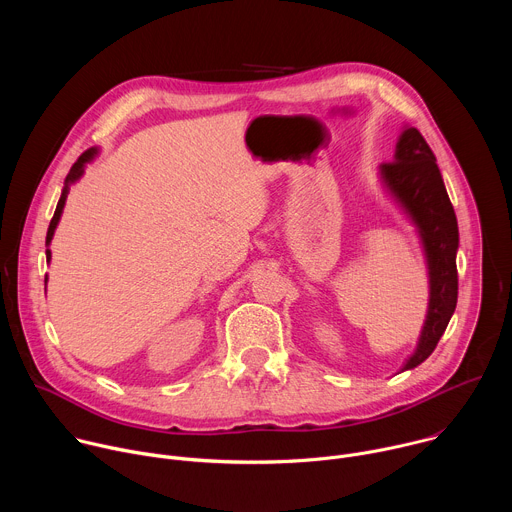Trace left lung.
<instances>
[{
    "instance_id": "1",
    "label": "left lung",
    "mask_w": 512,
    "mask_h": 512,
    "mask_svg": "<svg viewBox=\"0 0 512 512\" xmlns=\"http://www.w3.org/2000/svg\"><path fill=\"white\" fill-rule=\"evenodd\" d=\"M389 196L415 225L429 277V304L417 348L405 360L403 371L415 369L440 342L458 304V221L446 192L440 168L423 135L405 125L393 162L379 166Z\"/></svg>"
}]
</instances>
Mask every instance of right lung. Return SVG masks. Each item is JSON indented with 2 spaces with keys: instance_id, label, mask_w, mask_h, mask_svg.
<instances>
[{
  "instance_id": "add662e5",
  "label": "right lung",
  "mask_w": 512,
  "mask_h": 512,
  "mask_svg": "<svg viewBox=\"0 0 512 512\" xmlns=\"http://www.w3.org/2000/svg\"><path fill=\"white\" fill-rule=\"evenodd\" d=\"M97 154H99V150H97V148H91V150H87L85 154H81V158H79L75 164H72V168H70V172H68V176H66V180H64V188H62L60 200H58V204H56V210H54V216H52V221H50L48 233H46V245H50V241H52V237H54V231H56V227H58V223H60V216H62V210H64V204H66V196H68L70 186L75 184V182L85 174V166H87L89 162H93ZM50 257H52V253H50V249H46V261H48V263H50ZM46 281H48V275H46L44 283H46Z\"/></svg>"
}]
</instances>
